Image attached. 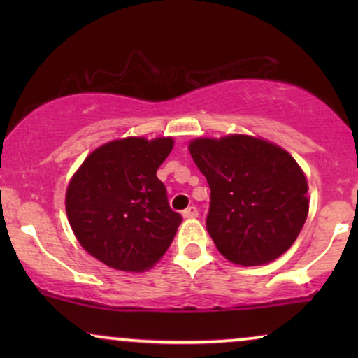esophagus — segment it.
I'll list each match as a JSON object with an SVG mask.
<instances>
[{"label":"esophagus","mask_w":358,"mask_h":358,"mask_svg":"<svg viewBox=\"0 0 358 358\" xmlns=\"http://www.w3.org/2000/svg\"><path fill=\"white\" fill-rule=\"evenodd\" d=\"M182 217L184 218H195V217H199V210H197V207H194V205H190V207H187L182 212Z\"/></svg>","instance_id":"1"}]
</instances>
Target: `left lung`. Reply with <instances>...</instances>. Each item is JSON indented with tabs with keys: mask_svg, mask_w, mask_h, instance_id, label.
Returning <instances> with one entry per match:
<instances>
[{
	"mask_svg": "<svg viewBox=\"0 0 358 358\" xmlns=\"http://www.w3.org/2000/svg\"><path fill=\"white\" fill-rule=\"evenodd\" d=\"M207 179V229L239 266H262L295 243L308 217V184L280 146L248 135L199 138L189 145Z\"/></svg>",
	"mask_w": 358,
	"mask_h": 358,
	"instance_id": "obj_1",
	"label": "left lung"
}]
</instances>
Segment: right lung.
Listing matches in <instances>:
<instances>
[{"mask_svg": "<svg viewBox=\"0 0 358 358\" xmlns=\"http://www.w3.org/2000/svg\"><path fill=\"white\" fill-rule=\"evenodd\" d=\"M173 138L106 143L85 159L66 190V215L78 241L106 266L146 271L173 243L182 217L169 207L156 171Z\"/></svg>", "mask_w": 358, "mask_h": 358, "instance_id": "right-lung-1", "label": "right lung"}]
</instances>
